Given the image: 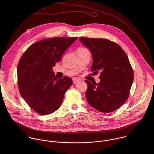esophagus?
Masks as SVG:
<instances>
[{
    "label": "esophagus",
    "mask_w": 154,
    "mask_h": 154,
    "mask_svg": "<svg viewBox=\"0 0 154 154\" xmlns=\"http://www.w3.org/2000/svg\"><path fill=\"white\" fill-rule=\"evenodd\" d=\"M72 80H73V83H74V84H76V83H79V82L80 81V80L79 79H73Z\"/></svg>",
    "instance_id": "obj_1"
}]
</instances>
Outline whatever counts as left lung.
I'll return each mask as SVG.
<instances>
[{
  "label": "left lung",
  "mask_w": 154,
  "mask_h": 154,
  "mask_svg": "<svg viewBox=\"0 0 154 154\" xmlns=\"http://www.w3.org/2000/svg\"><path fill=\"white\" fill-rule=\"evenodd\" d=\"M93 57L91 70L100 71L99 83L85 80V96L88 103L102 113L114 112L127 100L134 82L128 58L116 43L106 39L79 38Z\"/></svg>",
  "instance_id": "8db88e82"
}]
</instances>
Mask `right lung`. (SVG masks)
Here are the masks:
<instances>
[{"label": "right lung", "mask_w": 154, "mask_h": 154, "mask_svg": "<svg viewBox=\"0 0 154 154\" xmlns=\"http://www.w3.org/2000/svg\"><path fill=\"white\" fill-rule=\"evenodd\" d=\"M77 39L52 38L31 45L17 64L20 94L28 105L41 115L55 112L61 106L64 94L72 85L71 78L55 77L52 67Z\"/></svg>", "instance_id": "obj_1"}]
</instances>
